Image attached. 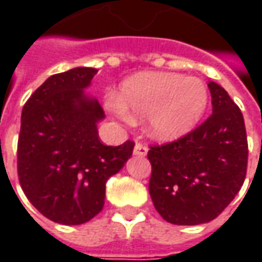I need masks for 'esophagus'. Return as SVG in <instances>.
<instances>
[{
  "instance_id": "obj_1",
  "label": "esophagus",
  "mask_w": 262,
  "mask_h": 262,
  "mask_svg": "<svg viewBox=\"0 0 262 262\" xmlns=\"http://www.w3.org/2000/svg\"><path fill=\"white\" fill-rule=\"evenodd\" d=\"M147 151H148V148H147L144 144H140V143H137L136 147H134V155L138 157H144L147 155Z\"/></svg>"
}]
</instances>
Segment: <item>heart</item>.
Instances as JSON below:
<instances>
[{
  "label": "heart",
  "instance_id": "b5f03b06",
  "mask_svg": "<svg viewBox=\"0 0 262 262\" xmlns=\"http://www.w3.org/2000/svg\"><path fill=\"white\" fill-rule=\"evenodd\" d=\"M206 84L195 77L172 73H138L128 77L119 95L106 99L107 107L121 118L128 114L148 116L153 137L170 141L188 134L206 111Z\"/></svg>",
  "mask_w": 262,
  "mask_h": 262
}]
</instances>
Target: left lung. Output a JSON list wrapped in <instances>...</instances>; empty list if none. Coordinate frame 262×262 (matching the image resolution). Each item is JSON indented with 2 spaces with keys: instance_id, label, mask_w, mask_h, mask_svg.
I'll list each match as a JSON object with an SVG mask.
<instances>
[{
  "instance_id": "left-lung-1",
  "label": "left lung",
  "mask_w": 262,
  "mask_h": 262,
  "mask_svg": "<svg viewBox=\"0 0 262 262\" xmlns=\"http://www.w3.org/2000/svg\"><path fill=\"white\" fill-rule=\"evenodd\" d=\"M213 114L185 137L148 150V191L157 213L172 225L211 222L235 198L247 176L248 141L241 109L208 83Z\"/></svg>"
}]
</instances>
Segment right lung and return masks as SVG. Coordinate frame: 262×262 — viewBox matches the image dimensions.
<instances>
[{"instance_id": "1", "label": "right lung", "mask_w": 262, "mask_h": 262, "mask_svg": "<svg viewBox=\"0 0 262 262\" xmlns=\"http://www.w3.org/2000/svg\"><path fill=\"white\" fill-rule=\"evenodd\" d=\"M96 68L77 67L51 76L21 112L18 181L27 200L49 220L83 225L105 204L106 181L133 155L134 143L105 146L97 124L105 112L84 93Z\"/></svg>"}]
</instances>
